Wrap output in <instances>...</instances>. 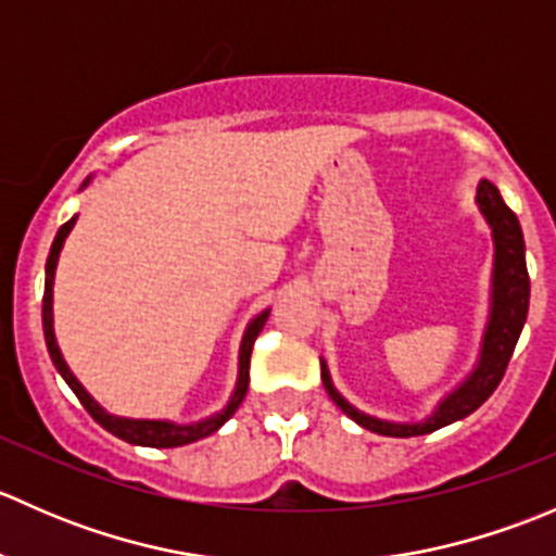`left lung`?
I'll return each mask as SVG.
<instances>
[{
  "label": "left lung",
  "mask_w": 556,
  "mask_h": 556,
  "mask_svg": "<svg viewBox=\"0 0 556 556\" xmlns=\"http://www.w3.org/2000/svg\"><path fill=\"white\" fill-rule=\"evenodd\" d=\"M476 204H479L481 215L490 223L492 239H495V271H492L490 323H486L479 366L473 368V374L452 395H446L439 403V408L428 419H422V422H384V419L368 417V414L357 412L352 403H346L339 395L333 382H330L325 361H319L323 384L328 390L330 401L346 417L355 419L361 428L371 430V433L390 435V439H412V435H425L439 428H446V425L473 414L497 390L503 374H506L508 361L514 355V346H517L521 328H525L527 306H530V277H527L525 263V239H521V226L517 215L508 210L495 185L484 179L479 185V193H476Z\"/></svg>",
  "instance_id": "1"
}]
</instances>
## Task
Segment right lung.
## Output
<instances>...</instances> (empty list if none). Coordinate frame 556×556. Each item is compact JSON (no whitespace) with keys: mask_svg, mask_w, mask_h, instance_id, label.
<instances>
[{"mask_svg":"<svg viewBox=\"0 0 556 556\" xmlns=\"http://www.w3.org/2000/svg\"><path fill=\"white\" fill-rule=\"evenodd\" d=\"M86 185H88V179H86ZM86 185H83V188H86ZM75 220H77V217H72V220H66L64 226L59 228V233H55V239H53V247H50L48 263H45L42 330H45V344H48V352H50V361H53V366L59 368V374H61V377H64V382L72 387V392H75L77 401L83 403V408H86V412L91 414V417L97 419V422L102 425L104 430H110V433L117 435V439L128 441V444L155 446V450H169V446L193 444V441L212 435L217 428H220L223 422H226V419H231V414L237 412L239 403L244 401L247 384H250L252 344H255L257 333H261L263 325H266L268 312H261L255 319H252L250 325H247L244 339H242V350H239L237 390H233L231 401H228V406L223 408L220 414H215V417H210V419H201V422H193V425H174V422H161V419L112 417V414H106L104 408L99 406V403L93 401V397L88 395L86 390H83V384L77 382L75 374L70 371V366H66L64 357H61V350H59V344H55V336H53V277H55V263H59V252H61V247H64V239L70 237V231H72V226H75Z\"/></svg>","mask_w":556,"mask_h":556,"instance_id":"right-lung-1","label":"right lung"}]
</instances>
